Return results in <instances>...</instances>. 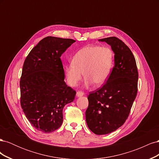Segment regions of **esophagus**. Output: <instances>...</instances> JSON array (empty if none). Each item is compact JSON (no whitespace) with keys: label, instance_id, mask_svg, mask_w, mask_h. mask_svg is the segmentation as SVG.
I'll use <instances>...</instances> for the list:
<instances>
[{"label":"esophagus","instance_id":"esophagus-1","mask_svg":"<svg viewBox=\"0 0 159 159\" xmlns=\"http://www.w3.org/2000/svg\"><path fill=\"white\" fill-rule=\"evenodd\" d=\"M84 95V93L81 91H77V93H76L77 97H81V96H83Z\"/></svg>","mask_w":159,"mask_h":159}]
</instances>
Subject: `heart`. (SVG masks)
<instances>
[{
	"instance_id": "obj_1",
	"label": "heart",
	"mask_w": 159,
	"mask_h": 159,
	"mask_svg": "<svg viewBox=\"0 0 159 159\" xmlns=\"http://www.w3.org/2000/svg\"><path fill=\"white\" fill-rule=\"evenodd\" d=\"M113 63L114 52L109 47L86 46L75 53L71 63L65 66L66 78L70 85L75 86L82 78L84 71L86 85L93 82L99 85L108 78Z\"/></svg>"
}]
</instances>
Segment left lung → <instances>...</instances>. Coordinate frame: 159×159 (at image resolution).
<instances>
[{
    "label": "left lung",
    "mask_w": 159,
    "mask_h": 159,
    "mask_svg": "<svg viewBox=\"0 0 159 159\" xmlns=\"http://www.w3.org/2000/svg\"><path fill=\"white\" fill-rule=\"evenodd\" d=\"M111 46L115 66L102 87L91 91L85 111L86 123L96 134H106L122 126L127 119L138 89V70L129 48L118 38L99 40Z\"/></svg>",
    "instance_id": "left-lung-1"
}]
</instances>
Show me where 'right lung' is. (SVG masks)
<instances>
[{"instance_id": "1", "label": "right lung", "mask_w": 159, "mask_h": 159, "mask_svg": "<svg viewBox=\"0 0 159 159\" xmlns=\"http://www.w3.org/2000/svg\"><path fill=\"white\" fill-rule=\"evenodd\" d=\"M75 41L47 36L24 62L20 81V105L26 118L38 131H56L63 122V109L74 101L76 91L64 81L60 57Z\"/></svg>"}]
</instances>
